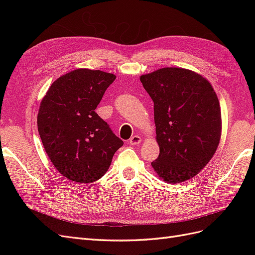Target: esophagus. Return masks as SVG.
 <instances>
[{
    "label": "esophagus",
    "mask_w": 255,
    "mask_h": 255,
    "mask_svg": "<svg viewBox=\"0 0 255 255\" xmlns=\"http://www.w3.org/2000/svg\"><path fill=\"white\" fill-rule=\"evenodd\" d=\"M141 142V138L137 135H134L133 137H130V139L128 140V143L135 145V144H139Z\"/></svg>",
    "instance_id": "34e87169"
}]
</instances>
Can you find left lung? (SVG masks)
<instances>
[{
    "label": "left lung",
    "instance_id": "8db88e82",
    "mask_svg": "<svg viewBox=\"0 0 255 255\" xmlns=\"http://www.w3.org/2000/svg\"><path fill=\"white\" fill-rule=\"evenodd\" d=\"M154 102L159 155L154 171L171 184L191 179L211 160L221 136L219 100L202 75L161 68L140 76Z\"/></svg>",
    "mask_w": 255,
    "mask_h": 255
}]
</instances>
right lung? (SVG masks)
I'll list each match as a JSON object with an SVG mask.
<instances>
[{
	"mask_svg": "<svg viewBox=\"0 0 255 255\" xmlns=\"http://www.w3.org/2000/svg\"><path fill=\"white\" fill-rule=\"evenodd\" d=\"M115 80L112 73L76 69L58 78L42 99L38 132L52 164L68 180L101 179L123 145L95 111Z\"/></svg>",
	"mask_w": 255,
	"mask_h": 255,
	"instance_id": "1",
	"label": "right lung"
}]
</instances>
